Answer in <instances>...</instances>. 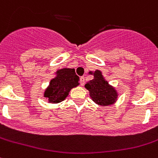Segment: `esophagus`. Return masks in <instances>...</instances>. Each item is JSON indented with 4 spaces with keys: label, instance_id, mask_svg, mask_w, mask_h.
Returning <instances> with one entry per match:
<instances>
[{
    "label": "esophagus",
    "instance_id": "1",
    "mask_svg": "<svg viewBox=\"0 0 158 158\" xmlns=\"http://www.w3.org/2000/svg\"><path fill=\"white\" fill-rule=\"evenodd\" d=\"M84 83H85V79H84V77H81L80 78V85L83 86Z\"/></svg>",
    "mask_w": 158,
    "mask_h": 158
}]
</instances>
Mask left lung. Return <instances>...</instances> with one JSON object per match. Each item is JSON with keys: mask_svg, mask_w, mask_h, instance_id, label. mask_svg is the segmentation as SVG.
I'll use <instances>...</instances> for the list:
<instances>
[{"mask_svg": "<svg viewBox=\"0 0 158 158\" xmlns=\"http://www.w3.org/2000/svg\"><path fill=\"white\" fill-rule=\"evenodd\" d=\"M93 75L94 79L85 84V88L90 92L92 101L104 106L114 103L118 97L116 90L104 79L100 70H96Z\"/></svg>", "mask_w": 158, "mask_h": 158, "instance_id": "8db88e82", "label": "left lung"}]
</instances>
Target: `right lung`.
<instances>
[{"label": "right lung", "mask_w": 158, "mask_h": 158, "mask_svg": "<svg viewBox=\"0 0 158 158\" xmlns=\"http://www.w3.org/2000/svg\"><path fill=\"white\" fill-rule=\"evenodd\" d=\"M79 77L75 69H61L57 70V76L50 81L48 88L44 92V97L50 103H59L64 101L69 92L79 85Z\"/></svg>", "instance_id": "right-lung-1"}]
</instances>
